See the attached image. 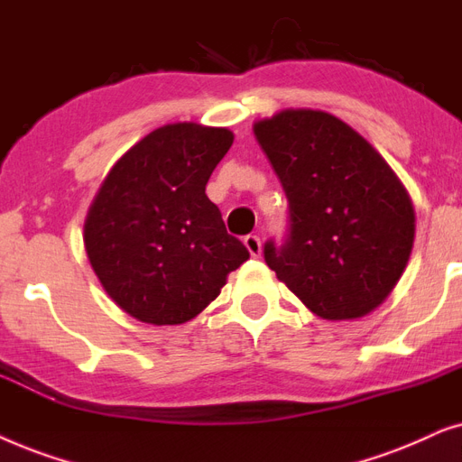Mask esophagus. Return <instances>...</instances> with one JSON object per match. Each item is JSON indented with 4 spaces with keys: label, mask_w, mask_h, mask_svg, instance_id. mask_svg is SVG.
<instances>
[{
    "label": "esophagus",
    "mask_w": 462,
    "mask_h": 462,
    "mask_svg": "<svg viewBox=\"0 0 462 462\" xmlns=\"http://www.w3.org/2000/svg\"><path fill=\"white\" fill-rule=\"evenodd\" d=\"M245 247H247V251H249V255L251 257H260L262 255V241L257 236H245Z\"/></svg>",
    "instance_id": "34e87169"
}]
</instances>
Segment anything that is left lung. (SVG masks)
Instances as JSON below:
<instances>
[{
	"label": "left lung",
	"mask_w": 462,
	"mask_h": 462,
	"mask_svg": "<svg viewBox=\"0 0 462 462\" xmlns=\"http://www.w3.org/2000/svg\"><path fill=\"white\" fill-rule=\"evenodd\" d=\"M254 133L289 200V236L266 243L276 279L312 315L353 321L389 298L414 247L408 189L370 141L321 109H282Z\"/></svg>",
	"instance_id": "left-lung-1"
}]
</instances>
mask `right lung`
Returning <instances> with one entry per match:
<instances>
[{"label":"right lung","instance_id":"add662e5","mask_svg":"<svg viewBox=\"0 0 462 462\" xmlns=\"http://www.w3.org/2000/svg\"><path fill=\"white\" fill-rule=\"evenodd\" d=\"M232 141L227 128L160 126L109 169L92 199L86 255L109 298L137 321H192L249 260L205 194Z\"/></svg>","mask_w":462,"mask_h":462}]
</instances>
